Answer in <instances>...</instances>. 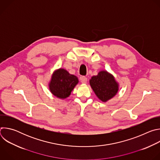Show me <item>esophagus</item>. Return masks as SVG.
Segmentation results:
<instances>
[{
    "label": "esophagus",
    "mask_w": 160,
    "mask_h": 160,
    "mask_svg": "<svg viewBox=\"0 0 160 160\" xmlns=\"http://www.w3.org/2000/svg\"><path fill=\"white\" fill-rule=\"evenodd\" d=\"M80 81L82 83H86L87 82V77L83 76V77H80Z\"/></svg>",
    "instance_id": "34e87169"
}]
</instances>
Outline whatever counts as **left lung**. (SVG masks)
I'll return each mask as SVG.
<instances>
[{
  "instance_id": "left-lung-1",
  "label": "left lung",
  "mask_w": 160,
  "mask_h": 160,
  "mask_svg": "<svg viewBox=\"0 0 160 160\" xmlns=\"http://www.w3.org/2000/svg\"><path fill=\"white\" fill-rule=\"evenodd\" d=\"M90 85L97 97L106 102L115 96L118 90V84L114 77L106 71L100 72L90 80Z\"/></svg>"
}]
</instances>
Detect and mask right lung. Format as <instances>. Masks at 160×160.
<instances>
[{
  "label": "right lung",
  "instance_id": "add662e5",
  "mask_svg": "<svg viewBox=\"0 0 160 160\" xmlns=\"http://www.w3.org/2000/svg\"><path fill=\"white\" fill-rule=\"evenodd\" d=\"M78 83V80L76 76L60 68L52 74L49 88L54 96L60 99H65L69 97Z\"/></svg>",
  "mask_w": 160,
  "mask_h": 160
}]
</instances>
